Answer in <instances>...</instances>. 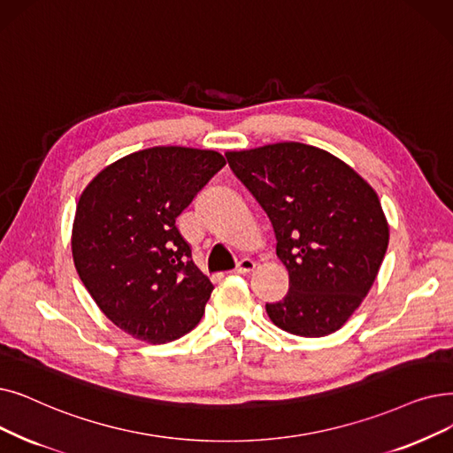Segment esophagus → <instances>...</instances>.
I'll list each match as a JSON object with an SVG mask.
<instances>
[{
	"instance_id": "obj_1",
	"label": "esophagus",
	"mask_w": 453,
	"mask_h": 453,
	"mask_svg": "<svg viewBox=\"0 0 453 453\" xmlns=\"http://www.w3.org/2000/svg\"><path fill=\"white\" fill-rule=\"evenodd\" d=\"M253 268H255V261L250 259V257H244V259L237 265V272H239V273H250V272H253Z\"/></svg>"
}]
</instances>
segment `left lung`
Listing matches in <instances>:
<instances>
[{"label": "left lung", "mask_w": 453, "mask_h": 453, "mask_svg": "<svg viewBox=\"0 0 453 453\" xmlns=\"http://www.w3.org/2000/svg\"><path fill=\"white\" fill-rule=\"evenodd\" d=\"M233 173L268 214L288 292L270 320L300 337H326L351 317L380 272L388 224L361 175L320 148L278 142L227 151Z\"/></svg>", "instance_id": "left-lung-1"}]
</instances>
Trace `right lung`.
I'll use <instances>...</instances> for the list:
<instances>
[{"mask_svg": "<svg viewBox=\"0 0 453 453\" xmlns=\"http://www.w3.org/2000/svg\"><path fill=\"white\" fill-rule=\"evenodd\" d=\"M226 165L212 150L155 146L122 157L75 209V270L105 317L133 339L165 344L198 326L212 283L175 219Z\"/></svg>", "mask_w": 453, "mask_h": 453, "instance_id": "obj_1", "label": "right lung"}]
</instances>
